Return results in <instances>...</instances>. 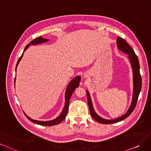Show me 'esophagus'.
<instances>
[{
    "label": "esophagus",
    "instance_id": "obj_1",
    "mask_svg": "<svg viewBox=\"0 0 151 151\" xmlns=\"http://www.w3.org/2000/svg\"><path fill=\"white\" fill-rule=\"evenodd\" d=\"M90 76V73L88 72H85V73H84V74H83V77L84 78H87V77H88Z\"/></svg>",
    "mask_w": 151,
    "mask_h": 151
}]
</instances>
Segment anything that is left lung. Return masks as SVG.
I'll list each match as a JSON object with an SVG mask.
<instances>
[{
    "label": "left lung",
    "instance_id": "obj_1",
    "mask_svg": "<svg viewBox=\"0 0 151 151\" xmlns=\"http://www.w3.org/2000/svg\"><path fill=\"white\" fill-rule=\"evenodd\" d=\"M116 45L118 49L124 52V54H127L128 59L129 60V62L131 64V66L132 68V83H133V90H132V100L131 105L128 108V111H126L125 114L122 116H119L115 119H107L101 118L100 116L96 113L94 110L92 101L90 97V93L87 90V101L88 105L89 107V110L90 112V114L92 116V118L97 122L101 123V124H111L117 123L120 121H122L124 119L126 118L129 116L131 113L134 110V108L136 106L137 101L138 99L139 95L141 92V87H142V80H141V76L140 74L139 71V60L137 59V56L134 51V50L132 49L131 46L127 43L124 39L121 37H118L116 40Z\"/></svg>",
    "mask_w": 151,
    "mask_h": 151
}]
</instances>
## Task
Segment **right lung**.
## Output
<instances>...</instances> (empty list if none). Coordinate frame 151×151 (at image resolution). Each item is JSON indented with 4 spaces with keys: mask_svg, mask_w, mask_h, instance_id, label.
I'll use <instances>...</instances> for the list:
<instances>
[{
    "mask_svg": "<svg viewBox=\"0 0 151 151\" xmlns=\"http://www.w3.org/2000/svg\"><path fill=\"white\" fill-rule=\"evenodd\" d=\"M48 41H50V40H47L46 38H44L41 37H40L38 38H35V40H33V41H31V43H29L28 45H27L25 48V50L23 51V52H25L28 48L29 47V46L31 45H39V44H41L43 43H46V42H47ZM23 52L22 55L21 57L18 60V62L17 63V65H16V69H15V72L17 70V65H19L20 61H21L22 58H23ZM15 80H16V77L15 78V81L14 82L15 83ZM81 81V77L77 76L76 77H75L73 79H72L68 85L67 88H66L65 90V105L64 107L63 110V111L61 112V113L59 114V115L55 119H54L52 120H50V121H46V122H42V121H38V120H36V119H32L31 118H29L28 116H27V114L24 113V114H25L27 118L29 120L30 122H32L34 123L38 124L40 125H42V126H53V125H56L59 124L61 122H62L63 120L65 119L66 115H67V113L68 111V108H69V100L70 99V96H72V93L74 92V91L75 90V89L79 87V82Z\"/></svg>",
    "mask_w": 151,
    "mask_h": 151,
    "instance_id": "right-lung-1",
    "label": "right lung"
}]
</instances>
